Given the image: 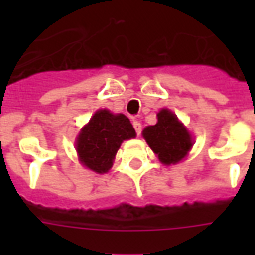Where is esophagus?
Masks as SVG:
<instances>
[{"instance_id":"obj_1","label":"esophagus","mask_w":255,"mask_h":255,"mask_svg":"<svg viewBox=\"0 0 255 255\" xmlns=\"http://www.w3.org/2000/svg\"><path fill=\"white\" fill-rule=\"evenodd\" d=\"M132 124H133V128H135L136 133H137V136H139L140 133H141V123H140L139 120H133Z\"/></svg>"}]
</instances>
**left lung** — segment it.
<instances>
[{"instance_id": "left-lung-1", "label": "left lung", "mask_w": 255, "mask_h": 255, "mask_svg": "<svg viewBox=\"0 0 255 255\" xmlns=\"http://www.w3.org/2000/svg\"><path fill=\"white\" fill-rule=\"evenodd\" d=\"M143 136L160 161L167 165L181 161L193 144L177 116L165 108L157 114V123L144 129Z\"/></svg>"}]
</instances>
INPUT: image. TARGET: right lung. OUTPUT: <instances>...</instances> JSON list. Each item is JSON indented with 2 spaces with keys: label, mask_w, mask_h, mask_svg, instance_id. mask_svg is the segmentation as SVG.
Instances as JSON below:
<instances>
[{
  "label": "right lung",
  "mask_w": 255,
  "mask_h": 255,
  "mask_svg": "<svg viewBox=\"0 0 255 255\" xmlns=\"http://www.w3.org/2000/svg\"><path fill=\"white\" fill-rule=\"evenodd\" d=\"M135 136L136 132L127 116L99 110L78 136V155L88 169L104 173L111 168L112 160L123 140Z\"/></svg>",
  "instance_id": "add662e5"
}]
</instances>
